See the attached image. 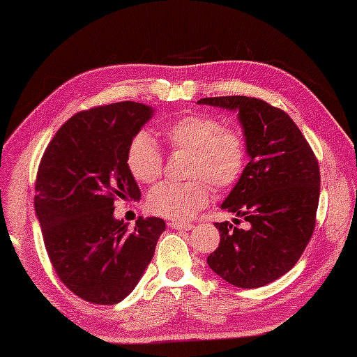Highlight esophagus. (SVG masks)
Wrapping results in <instances>:
<instances>
[{"instance_id":"34e87169","label":"esophagus","mask_w":357,"mask_h":357,"mask_svg":"<svg viewBox=\"0 0 357 357\" xmlns=\"http://www.w3.org/2000/svg\"><path fill=\"white\" fill-rule=\"evenodd\" d=\"M169 225L174 230H192L195 229L193 224H188V222H178V221H172L169 222Z\"/></svg>"}]
</instances>
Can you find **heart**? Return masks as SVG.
<instances>
[{
	"label": "heart",
	"instance_id": "obj_1",
	"mask_svg": "<svg viewBox=\"0 0 357 357\" xmlns=\"http://www.w3.org/2000/svg\"><path fill=\"white\" fill-rule=\"evenodd\" d=\"M165 138L174 150L190 151L187 183H164L151 188L147 208L172 221H188L210 201V185L229 190L241 179L248 161L247 139L241 128L224 126L210 113H190L167 127ZM132 176L151 184L162 174L164 156L147 132L133 136L127 149Z\"/></svg>",
	"mask_w": 357,
	"mask_h": 357
}]
</instances>
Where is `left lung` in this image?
I'll use <instances>...</instances> for the list:
<instances>
[{"label":"left lung","instance_id":"8db88e82","mask_svg":"<svg viewBox=\"0 0 357 357\" xmlns=\"http://www.w3.org/2000/svg\"><path fill=\"white\" fill-rule=\"evenodd\" d=\"M198 104L239 112L250 156L221 206L248 222V229L216 222L221 241L207 264L234 287H264L290 271L312 239L319 164L293 119L259 98L215 96Z\"/></svg>","mask_w":357,"mask_h":357}]
</instances>
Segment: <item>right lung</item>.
<instances>
[{"mask_svg": "<svg viewBox=\"0 0 357 357\" xmlns=\"http://www.w3.org/2000/svg\"><path fill=\"white\" fill-rule=\"evenodd\" d=\"M153 115L133 101L73 115L45 149L35 181V210L49 259L82 301L113 305L132 293L165 230L161 218L135 229L113 218L116 199L138 201L128 144Z\"/></svg>", "mask_w": 357, "mask_h": 357, "instance_id": "obj_1", "label": "right lung"}]
</instances>
